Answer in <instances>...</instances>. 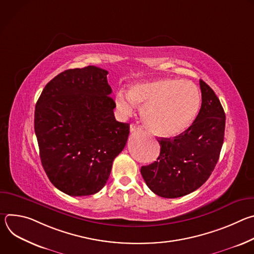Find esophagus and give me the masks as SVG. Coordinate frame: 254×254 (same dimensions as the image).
I'll use <instances>...</instances> for the list:
<instances>
[{
	"label": "esophagus",
	"mask_w": 254,
	"mask_h": 254,
	"mask_svg": "<svg viewBox=\"0 0 254 254\" xmlns=\"http://www.w3.org/2000/svg\"><path fill=\"white\" fill-rule=\"evenodd\" d=\"M129 130L130 132H135V131H141V127L134 125V124H131L130 127H129Z\"/></svg>",
	"instance_id": "34e87169"
}]
</instances>
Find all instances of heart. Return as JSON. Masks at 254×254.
<instances>
[{
	"label": "heart",
	"instance_id": "b5f03b06",
	"mask_svg": "<svg viewBox=\"0 0 254 254\" xmlns=\"http://www.w3.org/2000/svg\"><path fill=\"white\" fill-rule=\"evenodd\" d=\"M201 92L191 81L157 78L132 84L128 93L119 90L116 106L123 116H129L135 103L143 104L141 118L155 134L175 136L186 131L195 122L201 107Z\"/></svg>",
	"mask_w": 254,
	"mask_h": 254
}]
</instances>
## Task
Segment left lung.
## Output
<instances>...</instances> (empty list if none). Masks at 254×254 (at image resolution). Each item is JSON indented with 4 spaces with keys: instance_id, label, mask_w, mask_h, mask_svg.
Here are the masks:
<instances>
[{
    "instance_id": "1",
    "label": "left lung",
    "mask_w": 254,
    "mask_h": 254,
    "mask_svg": "<svg viewBox=\"0 0 254 254\" xmlns=\"http://www.w3.org/2000/svg\"><path fill=\"white\" fill-rule=\"evenodd\" d=\"M202 104L197 119L174 138L159 137L157 161L142 166L140 174L158 196L178 198L200 188L219 160L224 140L225 113L213 89L200 80Z\"/></svg>"
}]
</instances>
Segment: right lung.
Masks as SVG:
<instances>
[{"mask_svg":"<svg viewBox=\"0 0 254 254\" xmlns=\"http://www.w3.org/2000/svg\"><path fill=\"white\" fill-rule=\"evenodd\" d=\"M108 72L96 66L68 69L43 89L34 128L50 182L69 196L99 192L124 150L129 125L116 120Z\"/></svg>","mask_w":254,"mask_h":254,"instance_id":"1","label":"right lung"}]
</instances>
